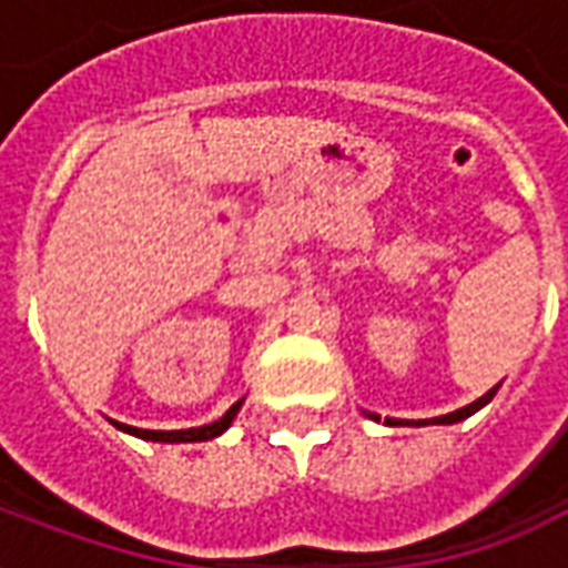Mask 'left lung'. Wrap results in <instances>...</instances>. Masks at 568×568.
I'll use <instances>...</instances> for the list:
<instances>
[{"label": "left lung", "mask_w": 568, "mask_h": 568, "mask_svg": "<svg viewBox=\"0 0 568 568\" xmlns=\"http://www.w3.org/2000/svg\"><path fill=\"white\" fill-rule=\"evenodd\" d=\"M496 389H499V386H493V389H489L487 395H480V398H477V402H471V405L459 407V410H453V414H444V417H435V419H432V423H440V426H453V423H459V419L471 417L475 410H480V407L493 402V395H496ZM371 417H374V414H371ZM374 419H381V417H374Z\"/></svg>", "instance_id": "left-lung-1"}]
</instances>
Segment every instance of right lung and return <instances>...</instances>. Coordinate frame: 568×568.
Masks as SVG:
<instances>
[{
    "label": "right lung",
    "mask_w": 568,
    "mask_h": 568,
    "mask_svg": "<svg viewBox=\"0 0 568 568\" xmlns=\"http://www.w3.org/2000/svg\"><path fill=\"white\" fill-rule=\"evenodd\" d=\"M236 410H240V402H236L222 419H215L210 426H197V428H179V432H151V428H136V426H124V423H115L121 432H130V435H136V438L145 440H166V444H175V440H210L215 435H222L224 428L231 426L236 417Z\"/></svg>",
    "instance_id": "1"
}]
</instances>
